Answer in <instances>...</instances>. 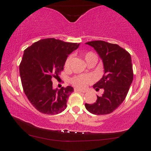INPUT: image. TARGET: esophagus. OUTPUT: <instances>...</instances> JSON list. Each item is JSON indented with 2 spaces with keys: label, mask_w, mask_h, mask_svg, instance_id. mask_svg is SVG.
Masks as SVG:
<instances>
[{
  "label": "esophagus",
  "mask_w": 151,
  "mask_h": 151,
  "mask_svg": "<svg viewBox=\"0 0 151 151\" xmlns=\"http://www.w3.org/2000/svg\"><path fill=\"white\" fill-rule=\"evenodd\" d=\"M74 91H78V92H81V93H85L86 92V91H84V90L77 89V88H75V89H74Z\"/></svg>",
  "instance_id": "1"
}]
</instances>
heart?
<instances>
[{
    "label": "heart",
    "mask_w": 151,
    "mask_h": 151,
    "mask_svg": "<svg viewBox=\"0 0 151 151\" xmlns=\"http://www.w3.org/2000/svg\"><path fill=\"white\" fill-rule=\"evenodd\" d=\"M96 58V56L95 54H93L91 52H86L84 55V60L86 62L90 58ZM70 61H71V57H68L66 60L65 62V67L66 68H68L70 67ZM92 77L90 75H76L74 76L73 77H72L70 79V83L72 84L74 86L77 88H80V89H83V88H85L88 84L92 82Z\"/></svg>",
    "instance_id": "obj_1"
}]
</instances>
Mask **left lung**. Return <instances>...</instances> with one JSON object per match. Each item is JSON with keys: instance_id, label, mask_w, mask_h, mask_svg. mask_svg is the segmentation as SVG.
I'll list each match as a JSON object with an SVG mask.
<instances>
[{"instance_id": "obj_1", "label": "left lung", "mask_w": 151, "mask_h": 151, "mask_svg": "<svg viewBox=\"0 0 151 151\" xmlns=\"http://www.w3.org/2000/svg\"><path fill=\"white\" fill-rule=\"evenodd\" d=\"M94 48L101 58L104 67L103 77L93 86L99 91L104 89L93 104H85L90 113L105 115L112 113L126 97L133 81V71L131 55L125 49L102 40L86 42Z\"/></svg>"}]
</instances>
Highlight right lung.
<instances>
[{
    "instance_id": "right-lung-1",
    "label": "right lung",
    "mask_w": 151,
    "mask_h": 151,
    "mask_svg": "<svg viewBox=\"0 0 151 151\" xmlns=\"http://www.w3.org/2000/svg\"><path fill=\"white\" fill-rule=\"evenodd\" d=\"M79 44L65 42L55 38L43 39L24 51L20 64V75L26 96L41 113L55 115L67 108L72 86L52 88L53 78L59 77L67 58Z\"/></svg>"
}]
</instances>
